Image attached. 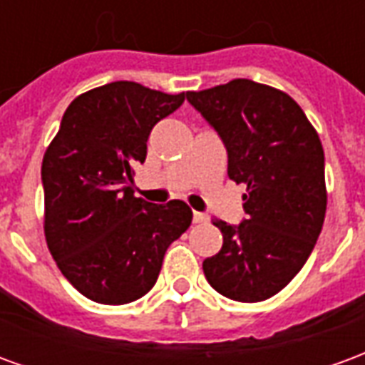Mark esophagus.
<instances>
[{
  "instance_id": "1",
  "label": "esophagus",
  "mask_w": 365,
  "mask_h": 365,
  "mask_svg": "<svg viewBox=\"0 0 365 365\" xmlns=\"http://www.w3.org/2000/svg\"><path fill=\"white\" fill-rule=\"evenodd\" d=\"M207 219H209V217H207L205 213H197V211L193 213V222H195V225H197V222H205Z\"/></svg>"
}]
</instances>
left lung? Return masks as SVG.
Returning a JSON list of instances; mask_svg holds the SVG:
<instances>
[{
	"label": "left lung",
	"instance_id": "obj_1",
	"mask_svg": "<svg viewBox=\"0 0 365 365\" xmlns=\"http://www.w3.org/2000/svg\"><path fill=\"white\" fill-rule=\"evenodd\" d=\"M185 96L227 146L230 180L246 185L245 221H213L222 248L203 262L207 282L235 301H266L299 274L321 235V138L303 109L266 83L238 78Z\"/></svg>",
	"mask_w": 365,
	"mask_h": 365
}]
</instances>
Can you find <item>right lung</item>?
Instances as JSON below:
<instances>
[{"label":"right lung","instance_id":"right-lung-1","mask_svg":"<svg viewBox=\"0 0 365 365\" xmlns=\"http://www.w3.org/2000/svg\"><path fill=\"white\" fill-rule=\"evenodd\" d=\"M182 93L111 82L68 105L43 158L44 237L56 266L82 295L125 305L154 287L168 246L190 229L180 199L152 205L135 197V164L160 119Z\"/></svg>","mask_w":365,"mask_h":365}]
</instances>
